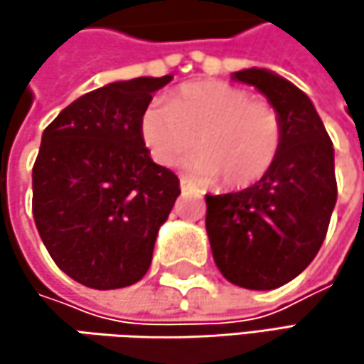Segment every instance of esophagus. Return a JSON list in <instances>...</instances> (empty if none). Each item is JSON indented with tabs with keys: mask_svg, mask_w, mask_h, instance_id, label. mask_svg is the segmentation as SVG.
I'll return each instance as SVG.
<instances>
[{
	"mask_svg": "<svg viewBox=\"0 0 364 364\" xmlns=\"http://www.w3.org/2000/svg\"><path fill=\"white\" fill-rule=\"evenodd\" d=\"M179 185H181L183 191H200V189H198V187H196L193 183L189 181L187 177H181V179H179Z\"/></svg>",
	"mask_w": 364,
	"mask_h": 364,
	"instance_id": "34e87169",
	"label": "esophagus"
}]
</instances>
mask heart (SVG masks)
<instances>
[{"mask_svg": "<svg viewBox=\"0 0 364 364\" xmlns=\"http://www.w3.org/2000/svg\"><path fill=\"white\" fill-rule=\"evenodd\" d=\"M143 141L156 162L177 164L196 143L202 151L185 166L202 181L223 177L230 187H249L274 164L282 143L278 109L225 82L187 84L143 113Z\"/></svg>", "mask_w": 364, "mask_h": 364, "instance_id": "b5f03b06", "label": "heart"}]
</instances>
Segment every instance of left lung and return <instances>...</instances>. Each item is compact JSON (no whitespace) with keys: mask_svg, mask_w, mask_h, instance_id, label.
I'll return each mask as SVG.
<instances>
[{"mask_svg":"<svg viewBox=\"0 0 364 364\" xmlns=\"http://www.w3.org/2000/svg\"><path fill=\"white\" fill-rule=\"evenodd\" d=\"M261 90L282 119L272 168L236 193H206V232L219 272L238 287L269 291L316 257L337 200L333 143L312 101L267 69L232 75Z\"/></svg>","mask_w":364,"mask_h":364,"instance_id":"obj_1","label":"left lung"}]
</instances>
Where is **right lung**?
Returning a JSON list of instances; mask_svg holds the SVG:
<instances>
[{
  "instance_id": "1",
  "label": "right lung",
  "mask_w": 364,
  "mask_h": 364,
  "mask_svg": "<svg viewBox=\"0 0 364 364\" xmlns=\"http://www.w3.org/2000/svg\"><path fill=\"white\" fill-rule=\"evenodd\" d=\"M173 75L113 82L60 111L33 164V219L54 263L84 287L139 282L179 179L145 147L141 119Z\"/></svg>"
}]
</instances>
